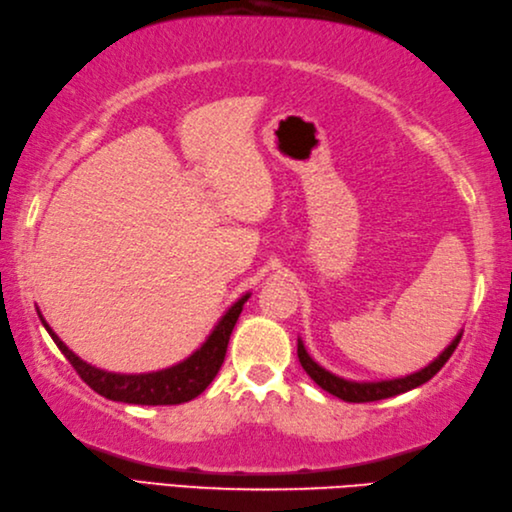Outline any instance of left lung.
I'll list each match as a JSON object with an SVG mask.
<instances>
[{
    "label": "left lung",
    "instance_id": "left-lung-1",
    "mask_svg": "<svg viewBox=\"0 0 512 512\" xmlns=\"http://www.w3.org/2000/svg\"><path fill=\"white\" fill-rule=\"evenodd\" d=\"M460 337L453 339L451 346L445 348V352L434 361L429 363L427 368H423L420 372L410 374V377H403V379H394V381H379V383H357V381H346L342 377H335L328 370H324L322 366H317V363L309 357V352L304 350V344L298 339V359L302 363V368L306 370V374L320 385L322 390H326L328 394L337 396V399H342L346 403H370V401H381V399H390V396L396 394H403L407 390H414L418 385L427 383L434 374L445 366L449 361V357L453 355V350L458 348L460 344Z\"/></svg>",
    "mask_w": 512,
    "mask_h": 512
}]
</instances>
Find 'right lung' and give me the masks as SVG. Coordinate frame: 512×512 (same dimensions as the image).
<instances>
[{
	"mask_svg": "<svg viewBox=\"0 0 512 512\" xmlns=\"http://www.w3.org/2000/svg\"><path fill=\"white\" fill-rule=\"evenodd\" d=\"M249 295H243L230 311L223 315V320L214 328L212 335L206 339L195 355H190L186 361L177 363V366L149 372V374H113L89 366L83 359H78L74 352L67 348L59 337L52 333V328L43 322L45 331L50 333L54 344L65 355V359L72 363V368L78 372L89 388L105 396L109 401L120 403H133V405H179L188 403L208 388L212 379L217 377L221 363L227 352V342L234 331V324L238 315L243 311V304Z\"/></svg>",
	"mask_w": 512,
	"mask_h": 512,
	"instance_id": "1",
	"label": "right lung"
}]
</instances>
